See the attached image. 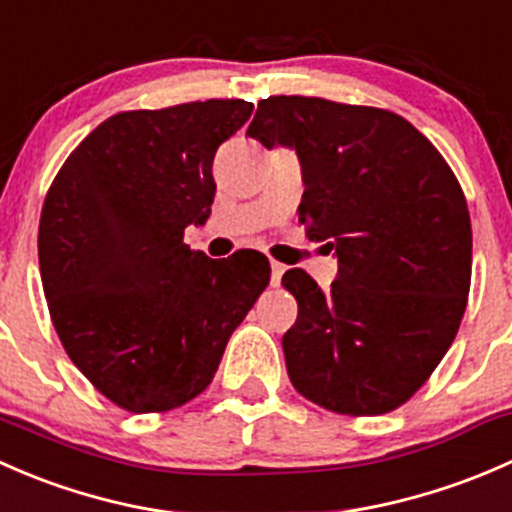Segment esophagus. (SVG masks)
I'll list each match as a JSON object with an SVG mask.
<instances>
[{"label":"esophagus","mask_w":512,"mask_h":512,"mask_svg":"<svg viewBox=\"0 0 512 512\" xmlns=\"http://www.w3.org/2000/svg\"><path fill=\"white\" fill-rule=\"evenodd\" d=\"M270 267H272V287H277V285H280L282 275H285V265H280V262L272 260Z\"/></svg>","instance_id":"obj_1"}]
</instances>
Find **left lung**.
<instances>
[{
  "mask_svg": "<svg viewBox=\"0 0 512 512\" xmlns=\"http://www.w3.org/2000/svg\"><path fill=\"white\" fill-rule=\"evenodd\" d=\"M247 136L297 151L299 223L339 262L329 292L304 270L282 277L299 307L282 337L289 381L337 414L399 409L466 312L473 237L456 175L406 118L374 106L270 96Z\"/></svg>",
  "mask_w": 512,
  "mask_h": 512,
  "instance_id": "8db88e82",
  "label": "left lung"
}]
</instances>
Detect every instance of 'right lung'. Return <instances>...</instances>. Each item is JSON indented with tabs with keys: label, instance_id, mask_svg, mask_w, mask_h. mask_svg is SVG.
Wrapping results in <instances>:
<instances>
[{
	"label": "right lung",
	"instance_id": "add662e5",
	"mask_svg": "<svg viewBox=\"0 0 512 512\" xmlns=\"http://www.w3.org/2000/svg\"><path fill=\"white\" fill-rule=\"evenodd\" d=\"M240 98L123 111L56 173L39 220V267L69 359L133 414L208 389L227 339L270 285L257 250L210 260L183 242L210 218L218 146L250 118Z\"/></svg>",
	"mask_w": 512,
	"mask_h": 512
}]
</instances>
